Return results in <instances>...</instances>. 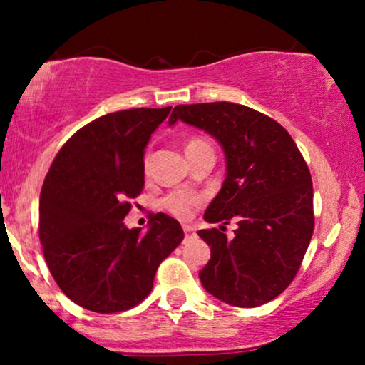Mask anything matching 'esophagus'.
I'll use <instances>...</instances> for the list:
<instances>
[{
    "mask_svg": "<svg viewBox=\"0 0 365 365\" xmlns=\"http://www.w3.org/2000/svg\"><path fill=\"white\" fill-rule=\"evenodd\" d=\"M183 232H185V237H194L195 235L194 228H192V226H188V225L183 226Z\"/></svg>",
    "mask_w": 365,
    "mask_h": 365,
    "instance_id": "1",
    "label": "esophagus"
}]
</instances>
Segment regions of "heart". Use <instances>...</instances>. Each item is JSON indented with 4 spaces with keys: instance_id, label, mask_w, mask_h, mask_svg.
I'll use <instances>...</instances> for the list:
<instances>
[{
    "instance_id": "heart-1",
    "label": "heart",
    "mask_w": 365,
    "mask_h": 365,
    "mask_svg": "<svg viewBox=\"0 0 365 365\" xmlns=\"http://www.w3.org/2000/svg\"><path fill=\"white\" fill-rule=\"evenodd\" d=\"M202 145H209L206 140L200 139V137H192L187 142V150L202 148ZM202 195L195 194L192 190H185V188H180V190L170 192L168 195H165L161 199V206L165 211H168L170 215L180 220H187L192 216V212L202 204Z\"/></svg>"
}]
</instances>
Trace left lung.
<instances>
[{
	"instance_id": "1",
	"label": "left lung",
	"mask_w": 365,
	"mask_h": 365,
	"mask_svg": "<svg viewBox=\"0 0 365 365\" xmlns=\"http://www.w3.org/2000/svg\"><path fill=\"white\" fill-rule=\"evenodd\" d=\"M206 130L223 145L226 178L204 212L220 228L199 230L211 259L204 288L235 307H257L293 282L314 232L312 178L290 133L262 113L233 103L178 104L170 116ZM239 226L233 239L225 224Z\"/></svg>"
}]
</instances>
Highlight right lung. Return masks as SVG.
<instances>
[{
  "label": "right lung",
  "mask_w": 365,
  "mask_h": 365,
  "mask_svg": "<svg viewBox=\"0 0 365 365\" xmlns=\"http://www.w3.org/2000/svg\"><path fill=\"white\" fill-rule=\"evenodd\" d=\"M133 108L104 115L58 150L39 199V238L61 292L92 312L139 305L153 290L159 264L183 240L177 220L158 212L149 230L123 217L144 188V149L170 115Z\"/></svg>",
  "instance_id": "1"
}]
</instances>
